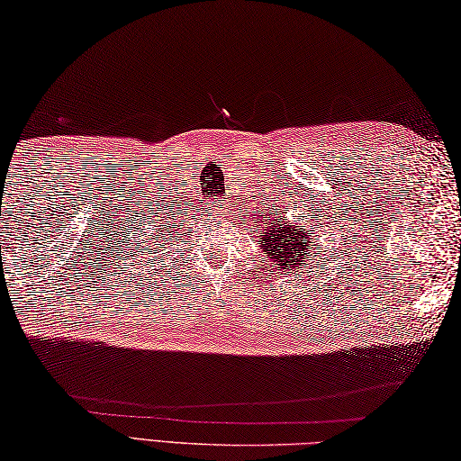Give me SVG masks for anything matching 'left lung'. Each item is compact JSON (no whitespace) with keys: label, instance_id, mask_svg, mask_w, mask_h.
<instances>
[{"label":"left lung","instance_id":"obj_1","mask_svg":"<svg viewBox=\"0 0 461 461\" xmlns=\"http://www.w3.org/2000/svg\"><path fill=\"white\" fill-rule=\"evenodd\" d=\"M314 227L318 229V224ZM257 244L275 270L293 272V275H298L306 265H312V260L324 250L318 242L316 230L303 229L298 222L280 217V211L278 214H262Z\"/></svg>","mask_w":461,"mask_h":461}]
</instances>
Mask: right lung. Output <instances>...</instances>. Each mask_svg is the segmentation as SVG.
I'll return each instance as SVG.
<instances>
[{
	"instance_id": "1",
	"label": "right lung",
	"mask_w": 461,
	"mask_h": 461,
	"mask_svg": "<svg viewBox=\"0 0 461 461\" xmlns=\"http://www.w3.org/2000/svg\"><path fill=\"white\" fill-rule=\"evenodd\" d=\"M163 249H165V244H163Z\"/></svg>"
}]
</instances>
